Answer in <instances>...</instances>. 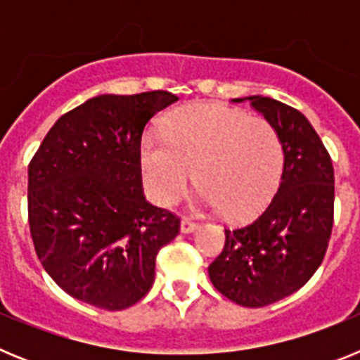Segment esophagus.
<instances>
[{
    "label": "esophagus",
    "instance_id": "1",
    "mask_svg": "<svg viewBox=\"0 0 360 360\" xmlns=\"http://www.w3.org/2000/svg\"><path fill=\"white\" fill-rule=\"evenodd\" d=\"M198 229V224H196L195 219H191L189 216H184L182 221H180V231L184 232V234H187V232H193Z\"/></svg>",
    "mask_w": 360,
    "mask_h": 360
}]
</instances>
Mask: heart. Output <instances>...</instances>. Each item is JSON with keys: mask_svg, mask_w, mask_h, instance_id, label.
<instances>
[{"mask_svg": "<svg viewBox=\"0 0 360 360\" xmlns=\"http://www.w3.org/2000/svg\"><path fill=\"white\" fill-rule=\"evenodd\" d=\"M285 162L279 133L269 120L224 104L178 108L164 122V139L141 144L142 180L149 198L173 205L193 182L203 200L231 219L262 211L279 184Z\"/></svg>", "mask_w": 360, "mask_h": 360, "instance_id": "1", "label": "heart"}]
</instances>
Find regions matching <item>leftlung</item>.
Returning <instances> with one entry per match:
<instances>
[{
  "label": "left lung",
  "mask_w": 360,
  "mask_h": 360,
  "mask_svg": "<svg viewBox=\"0 0 360 360\" xmlns=\"http://www.w3.org/2000/svg\"><path fill=\"white\" fill-rule=\"evenodd\" d=\"M247 98L279 133L281 184L252 224L225 229L224 250L209 265V278L234 303L259 308L294 294L323 263L333 227L335 178L330 153L301 111L262 95Z\"/></svg>",
  "instance_id": "8db88e82"
}]
</instances>
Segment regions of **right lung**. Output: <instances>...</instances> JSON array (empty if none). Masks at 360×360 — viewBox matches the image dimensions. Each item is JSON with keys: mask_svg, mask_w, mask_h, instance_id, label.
I'll list each match as a JSON object with an SVG mask.
<instances>
[{"mask_svg": "<svg viewBox=\"0 0 360 360\" xmlns=\"http://www.w3.org/2000/svg\"><path fill=\"white\" fill-rule=\"evenodd\" d=\"M164 90L98 95L53 124L28 164V225L41 265L72 297L117 311L155 281L180 218L146 200L141 141Z\"/></svg>", "mask_w": 360, "mask_h": 360, "instance_id": "1", "label": "right lung"}]
</instances>
